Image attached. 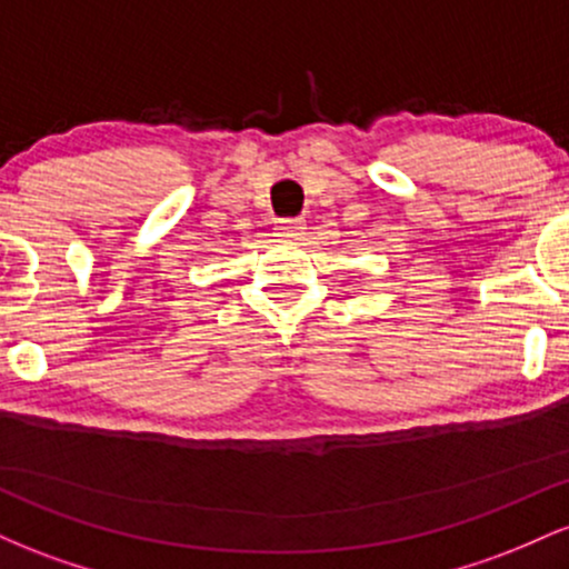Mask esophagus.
Returning <instances> with one entry per match:
<instances>
[{
	"instance_id": "34e87169",
	"label": "esophagus",
	"mask_w": 569,
	"mask_h": 569,
	"mask_svg": "<svg viewBox=\"0 0 569 569\" xmlns=\"http://www.w3.org/2000/svg\"><path fill=\"white\" fill-rule=\"evenodd\" d=\"M276 230H278L280 238L299 240V238H302V232H305V221L302 219H280Z\"/></svg>"
}]
</instances>
